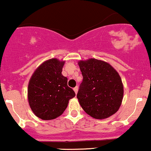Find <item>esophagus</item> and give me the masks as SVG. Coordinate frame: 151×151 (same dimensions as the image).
<instances>
[{
    "instance_id": "1",
    "label": "esophagus",
    "mask_w": 151,
    "mask_h": 151,
    "mask_svg": "<svg viewBox=\"0 0 151 151\" xmlns=\"http://www.w3.org/2000/svg\"><path fill=\"white\" fill-rule=\"evenodd\" d=\"M73 89H74V92H75V94H77V92H78V87H77H77H74V88Z\"/></svg>"
}]
</instances>
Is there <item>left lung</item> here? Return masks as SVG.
<instances>
[{
  "label": "left lung",
  "mask_w": 151,
  "mask_h": 151,
  "mask_svg": "<svg viewBox=\"0 0 151 151\" xmlns=\"http://www.w3.org/2000/svg\"><path fill=\"white\" fill-rule=\"evenodd\" d=\"M83 80L77 97L86 113L95 119H105L120 108L123 84L118 72L110 64L96 59L79 61Z\"/></svg>",
  "instance_id": "left-lung-1"
}]
</instances>
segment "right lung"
<instances>
[{"label":"right lung","instance_id":"add662e5","mask_svg":"<svg viewBox=\"0 0 151 151\" xmlns=\"http://www.w3.org/2000/svg\"><path fill=\"white\" fill-rule=\"evenodd\" d=\"M64 61L51 59L41 64L31 76L28 86V100L36 116L44 120L60 116L75 92L62 75Z\"/></svg>","mask_w":151,"mask_h":151}]
</instances>
